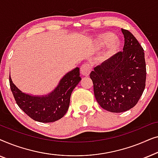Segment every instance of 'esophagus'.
<instances>
[{
  "mask_svg": "<svg viewBox=\"0 0 158 158\" xmlns=\"http://www.w3.org/2000/svg\"><path fill=\"white\" fill-rule=\"evenodd\" d=\"M91 70H92V66L90 63L83 64L81 68V73L84 75V76H88V75L90 74Z\"/></svg>",
  "mask_w": 158,
  "mask_h": 158,
  "instance_id": "esophagus-1",
  "label": "esophagus"
}]
</instances>
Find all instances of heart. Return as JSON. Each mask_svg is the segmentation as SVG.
Listing matches in <instances>:
<instances>
[{"label": "heart", "instance_id": "b5f03b06", "mask_svg": "<svg viewBox=\"0 0 158 158\" xmlns=\"http://www.w3.org/2000/svg\"><path fill=\"white\" fill-rule=\"evenodd\" d=\"M114 35L111 33H104L101 34L98 36L96 40V44H98L99 47L104 46V45L107 44L108 43H110L109 47V52H114L115 51L116 49L118 48V45H119V41H118L117 39H114Z\"/></svg>", "mask_w": 158, "mask_h": 158}]
</instances>
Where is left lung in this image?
Masks as SVG:
<instances>
[{"mask_svg":"<svg viewBox=\"0 0 158 158\" xmlns=\"http://www.w3.org/2000/svg\"><path fill=\"white\" fill-rule=\"evenodd\" d=\"M123 51L118 52L90 74L98 104L108 111L121 113L133 108L143 94L146 82L144 49L135 36L122 29Z\"/></svg>","mask_w":158,"mask_h":158,"instance_id":"1","label":"left lung"}]
</instances>
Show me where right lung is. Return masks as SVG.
<instances>
[{
    "instance_id": "obj_1",
    "label": "right lung",
    "mask_w": 158,
    "mask_h": 158,
    "mask_svg": "<svg viewBox=\"0 0 158 158\" xmlns=\"http://www.w3.org/2000/svg\"><path fill=\"white\" fill-rule=\"evenodd\" d=\"M81 81L80 69L76 68L62 77L51 94L32 96L21 92L9 75L10 90L17 105L32 119L42 123L54 122L63 117L68 110L71 94Z\"/></svg>"
}]
</instances>
